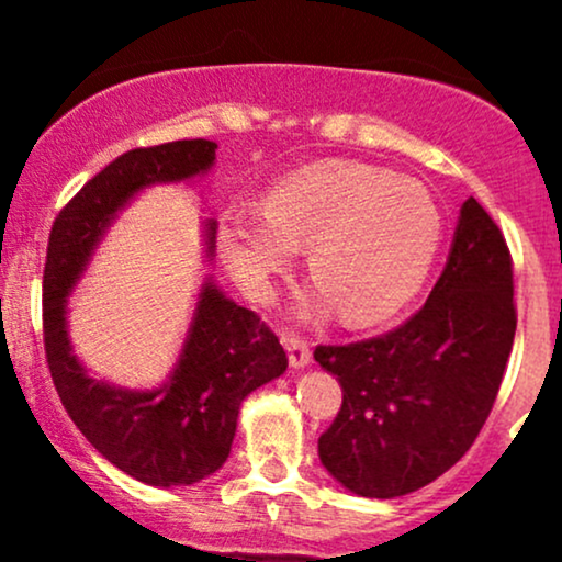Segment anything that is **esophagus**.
Segmentation results:
<instances>
[{"label": "esophagus", "mask_w": 562, "mask_h": 562, "mask_svg": "<svg viewBox=\"0 0 562 562\" xmlns=\"http://www.w3.org/2000/svg\"><path fill=\"white\" fill-rule=\"evenodd\" d=\"M280 338H282V344H285V348H288L290 367H295V370L306 367L308 359H312V348H308L306 340H303L301 335H295V333H290V330H282Z\"/></svg>", "instance_id": "34e87169"}]
</instances>
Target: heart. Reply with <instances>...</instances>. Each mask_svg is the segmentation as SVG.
<instances>
[{"label":"heart","instance_id":"1","mask_svg":"<svg viewBox=\"0 0 562 562\" xmlns=\"http://www.w3.org/2000/svg\"><path fill=\"white\" fill-rule=\"evenodd\" d=\"M443 237L428 187L351 160H327L280 179L261 216L229 214L218 229L227 269L248 295H267L295 245L346 325L391 317L423 285Z\"/></svg>","mask_w":562,"mask_h":562}]
</instances>
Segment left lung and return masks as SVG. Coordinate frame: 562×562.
<instances>
[{"label":"left lung","instance_id":"8db88e82","mask_svg":"<svg viewBox=\"0 0 562 562\" xmlns=\"http://www.w3.org/2000/svg\"><path fill=\"white\" fill-rule=\"evenodd\" d=\"M515 325L513 256L470 198L447 267L409 319L375 338L314 348L344 391L319 436L322 465L372 499L417 492L447 473L492 415Z\"/></svg>","mask_w":562,"mask_h":562}]
</instances>
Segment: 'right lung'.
<instances>
[{"label":"right lung","instance_id":"1","mask_svg":"<svg viewBox=\"0 0 562 562\" xmlns=\"http://www.w3.org/2000/svg\"><path fill=\"white\" fill-rule=\"evenodd\" d=\"M214 158L216 142L209 139L134 147L94 173L49 229L42 333L55 391L87 441L115 468L150 486H190L227 462L243 398L285 372V348L259 314L237 306L209 282L169 383L147 393L111 389L70 357L66 295L105 224L134 192L153 182L195 177Z\"/></svg>","mask_w":562,"mask_h":562}]
</instances>
